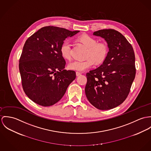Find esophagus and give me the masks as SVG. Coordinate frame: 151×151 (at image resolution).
Wrapping results in <instances>:
<instances>
[{"instance_id":"obj_1","label":"esophagus","mask_w":151,"mask_h":151,"mask_svg":"<svg viewBox=\"0 0 151 151\" xmlns=\"http://www.w3.org/2000/svg\"><path fill=\"white\" fill-rule=\"evenodd\" d=\"M81 74H82V73H81V72H76V76H80Z\"/></svg>"}]
</instances>
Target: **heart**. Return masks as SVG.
Returning a JSON list of instances; mask_svg holds the SVG:
<instances>
[{"instance_id":"b5f03b06","label":"heart","mask_w":151,"mask_h":151,"mask_svg":"<svg viewBox=\"0 0 151 151\" xmlns=\"http://www.w3.org/2000/svg\"><path fill=\"white\" fill-rule=\"evenodd\" d=\"M78 40L87 48L86 52V57L87 59L84 61H73L69 63L68 65L69 69L84 71L93 65V61L97 64H100L105 60L108 54V47L105 43L98 42L97 39L87 35L79 36ZM70 42L67 40L64 41L61 45L60 53L65 60L70 58Z\"/></svg>"}]
</instances>
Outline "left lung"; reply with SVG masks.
<instances>
[{"mask_svg": "<svg viewBox=\"0 0 151 151\" xmlns=\"http://www.w3.org/2000/svg\"><path fill=\"white\" fill-rule=\"evenodd\" d=\"M93 35L105 39L109 51L99 67L87 73L85 93L96 108L109 110L123 103L130 92L135 76L134 50L114 29L99 30Z\"/></svg>", "mask_w": 151, "mask_h": 151, "instance_id": "1", "label": "left lung"}]
</instances>
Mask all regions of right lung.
<instances>
[{"mask_svg":"<svg viewBox=\"0 0 151 151\" xmlns=\"http://www.w3.org/2000/svg\"><path fill=\"white\" fill-rule=\"evenodd\" d=\"M79 31L48 26L40 28L25 42L19 61L22 85L26 95L43 106L60 100L76 78L74 70L64 69L60 47Z\"/></svg>","mask_w":151,"mask_h":151,"instance_id":"obj_1","label":"right lung"}]
</instances>
